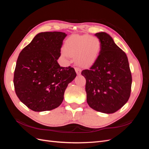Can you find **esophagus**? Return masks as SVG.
I'll return each instance as SVG.
<instances>
[{
    "label": "esophagus",
    "instance_id": "1",
    "mask_svg": "<svg viewBox=\"0 0 149 149\" xmlns=\"http://www.w3.org/2000/svg\"><path fill=\"white\" fill-rule=\"evenodd\" d=\"M74 69L76 72V74H77L78 75H79L81 74V70L79 68H75Z\"/></svg>",
    "mask_w": 149,
    "mask_h": 149
}]
</instances>
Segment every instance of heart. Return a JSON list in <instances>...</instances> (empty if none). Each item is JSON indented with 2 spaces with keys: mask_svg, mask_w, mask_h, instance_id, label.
Masks as SVG:
<instances>
[{
  "mask_svg": "<svg viewBox=\"0 0 149 149\" xmlns=\"http://www.w3.org/2000/svg\"><path fill=\"white\" fill-rule=\"evenodd\" d=\"M101 48L100 39L88 35H72L64 45L61 56L68 59L75 57L76 62L82 67L92 65L97 60Z\"/></svg>",
  "mask_w": 149,
  "mask_h": 149,
  "instance_id": "obj_1",
  "label": "heart"
}]
</instances>
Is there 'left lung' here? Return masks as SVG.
<instances>
[{"mask_svg": "<svg viewBox=\"0 0 149 149\" xmlns=\"http://www.w3.org/2000/svg\"><path fill=\"white\" fill-rule=\"evenodd\" d=\"M101 48L96 61L81 74L86 81V92L90 107L112 114L127 102L130 95L132 75L126 54L106 32L95 34Z\"/></svg>", "mask_w": 149, "mask_h": 149, "instance_id": "8db88e82", "label": "left lung"}]
</instances>
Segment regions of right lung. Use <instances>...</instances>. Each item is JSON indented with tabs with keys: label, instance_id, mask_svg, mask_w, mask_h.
<instances>
[{
	"label": "right lung",
	"instance_id": "1",
	"mask_svg": "<svg viewBox=\"0 0 149 149\" xmlns=\"http://www.w3.org/2000/svg\"><path fill=\"white\" fill-rule=\"evenodd\" d=\"M66 35L60 31L39 33L19 54L13 84L17 97L31 110L58 107L68 85L76 78L73 68L61 67L57 61Z\"/></svg>",
	"mask_w": 149,
	"mask_h": 149
}]
</instances>
